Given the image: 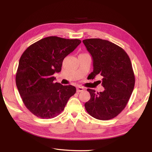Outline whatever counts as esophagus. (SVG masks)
<instances>
[{
    "instance_id": "34e87169",
    "label": "esophagus",
    "mask_w": 152,
    "mask_h": 152,
    "mask_svg": "<svg viewBox=\"0 0 152 152\" xmlns=\"http://www.w3.org/2000/svg\"><path fill=\"white\" fill-rule=\"evenodd\" d=\"M84 91V88L82 87H78L77 88V93H80V92Z\"/></svg>"
}]
</instances>
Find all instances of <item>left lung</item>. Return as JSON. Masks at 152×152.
I'll return each instance as SVG.
<instances>
[{"mask_svg":"<svg viewBox=\"0 0 152 152\" xmlns=\"http://www.w3.org/2000/svg\"><path fill=\"white\" fill-rule=\"evenodd\" d=\"M93 59L92 79L102 76L103 92L87 89L91 98L84 104L90 115L107 121L117 116L125 108L134 89L135 76L132 64L122 48L107 40L88 39L83 40Z\"/></svg>","mask_w":152,"mask_h":152,"instance_id":"left-lung-1","label":"left lung"}]
</instances>
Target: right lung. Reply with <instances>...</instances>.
Instances as JSON below:
<instances>
[{
    "label": "right lung",
    "mask_w": 152,
    "mask_h": 152,
    "mask_svg": "<svg viewBox=\"0 0 152 152\" xmlns=\"http://www.w3.org/2000/svg\"><path fill=\"white\" fill-rule=\"evenodd\" d=\"M81 43L79 39L56 36L30 45L20 59L16 84L24 104L34 115L52 118L60 114L75 87L54 83L55 72H61L64 58Z\"/></svg>",
    "instance_id": "obj_1"
}]
</instances>
